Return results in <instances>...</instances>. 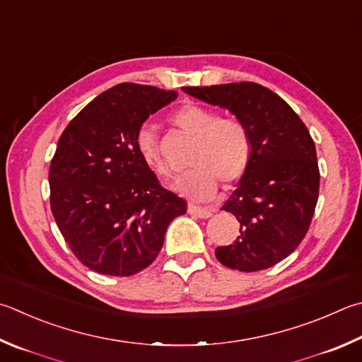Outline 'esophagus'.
Wrapping results in <instances>:
<instances>
[{
  "label": "esophagus",
  "mask_w": 362,
  "mask_h": 362,
  "mask_svg": "<svg viewBox=\"0 0 362 362\" xmlns=\"http://www.w3.org/2000/svg\"><path fill=\"white\" fill-rule=\"evenodd\" d=\"M212 212H214V210L193 206V204H189V206H188V214L192 216H196V218H204V220L210 218V216H212Z\"/></svg>",
  "instance_id": "1"
}]
</instances>
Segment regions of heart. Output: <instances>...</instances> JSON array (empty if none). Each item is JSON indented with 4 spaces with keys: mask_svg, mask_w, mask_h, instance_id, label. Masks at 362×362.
I'll list each match as a JSON object with an SVG mask.
<instances>
[{
    "mask_svg": "<svg viewBox=\"0 0 362 362\" xmlns=\"http://www.w3.org/2000/svg\"><path fill=\"white\" fill-rule=\"evenodd\" d=\"M170 120L194 139L189 158V168L193 170L174 183L173 188L177 193L192 201H209L216 193L218 182L231 187L244 177L252 160V134L244 122L221 118L214 109L194 103L183 104ZM136 148L153 174L169 175L152 124L144 123L137 129Z\"/></svg>",
    "mask_w": 362,
    "mask_h": 362,
    "instance_id": "heart-1",
    "label": "heart"
}]
</instances>
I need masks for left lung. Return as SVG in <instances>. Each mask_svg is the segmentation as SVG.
<instances>
[{"instance_id": "obj_1", "label": "left lung", "mask_w": 362, "mask_h": 362, "mask_svg": "<svg viewBox=\"0 0 362 362\" xmlns=\"http://www.w3.org/2000/svg\"><path fill=\"white\" fill-rule=\"evenodd\" d=\"M182 90L228 109L252 134L247 173L221 207L239 220L240 234L234 244L216 247V259L240 272L275 266L298 248L317 207L320 170L310 133L279 95L259 83Z\"/></svg>"}]
</instances>
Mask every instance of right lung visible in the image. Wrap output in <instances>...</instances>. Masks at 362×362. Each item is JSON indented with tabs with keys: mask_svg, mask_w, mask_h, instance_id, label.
Returning a JSON list of instances; mask_svg holds the SVG:
<instances>
[{
	"mask_svg": "<svg viewBox=\"0 0 362 362\" xmlns=\"http://www.w3.org/2000/svg\"><path fill=\"white\" fill-rule=\"evenodd\" d=\"M177 98L120 83L96 96L63 131L49 170L58 229L90 271L129 277L152 264L185 201L164 189L137 153L136 133Z\"/></svg>",
	"mask_w": 362,
	"mask_h": 362,
	"instance_id": "right-lung-1",
	"label": "right lung"
}]
</instances>
